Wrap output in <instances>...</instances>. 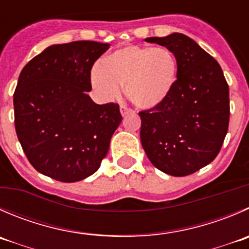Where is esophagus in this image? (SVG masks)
Segmentation results:
<instances>
[{"instance_id":"obj_1","label":"esophagus","mask_w":249,"mask_h":249,"mask_svg":"<svg viewBox=\"0 0 249 249\" xmlns=\"http://www.w3.org/2000/svg\"><path fill=\"white\" fill-rule=\"evenodd\" d=\"M120 113H122L123 115H126V114H132V113H135V112H134V109L129 108L127 106L122 105L120 106Z\"/></svg>"}]
</instances>
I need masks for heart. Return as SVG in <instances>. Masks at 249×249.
Here are the masks:
<instances>
[{
  "label": "heart",
  "mask_w": 249,
  "mask_h": 249,
  "mask_svg": "<svg viewBox=\"0 0 249 249\" xmlns=\"http://www.w3.org/2000/svg\"><path fill=\"white\" fill-rule=\"evenodd\" d=\"M178 79V60L165 47L130 45L105 58L91 71L92 86L106 98H115L126 85L129 100L149 109L170 96Z\"/></svg>",
  "instance_id": "obj_1"
}]
</instances>
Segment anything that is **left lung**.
<instances>
[{"instance_id": "obj_1", "label": "left lung", "mask_w": 249, "mask_h": 249, "mask_svg": "<svg viewBox=\"0 0 249 249\" xmlns=\"http://www.w3.org/2000/svg\"><path fill=\"white\" fill-rule=\"evenodd\" d=\"M178 60V79L161 105L140 112L141 143L163 173L186 176L215 159L229 129V85L221 67L192 38L174 33L148 37Z\"/></svg>"}]
</instances>
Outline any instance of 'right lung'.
Here are the masks:
<instances>
[{"mask_svg": "<svg viewBox=\"0 0 249 249\" xmlns=\"http://www.w3.org/2000/svg\"><path fill=\"white\" fill-rule=\"evenodd\" d=\"M109 43L74 41L35 55L13 95L17 136L31 165L46 176L75 182L92 175L122 122L118 103L96 105L91 69Z\"/></svg>", "mask_w": 249, "mask_h": 249, "instance_id": "add662e5", "label": "right lung"}]
</instances>
